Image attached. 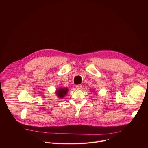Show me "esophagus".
I'll return each mask as SVG.
<instances>
[{
  "label": "esophagus",
  "mask_w": 148,
  "mask_h": 148,
  "mask_svg": "<svg viewBox=\"0 0 148 148\" xmlns=\"http://www.w3.org/2000/svg\"><path fill=\"white\" fill-rule=\"evenodd\" d=\"M75 88L77 89H81L82 88V85H80V84H78V85H76Z\"/></svg>",
  "instance_id": "34e87169"
}]
</instances>
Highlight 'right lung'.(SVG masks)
Returning a JSON list of instances; mask_svg holds the SVG:
<instances>
[{
	"mask_svg": "<svg viewBox=\"0 0 148 148\" xmlns=\"http://www.w3.org/2000/svg\"><path fill=\"white\" fill-rule=\"evenodd\" d=\"M68 92V89L67 88H59L56 89V94L59 99L64 98L65 97Z\"/></svg>",
	"mask_w": 148,
	"mask_h": 148,
	"instance_id": "add662e5",
	"label": "right lung"
}]
</instances>
